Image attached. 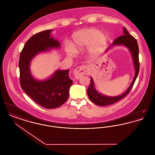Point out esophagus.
I'll return each instance as SVG.
<instances>
[{"instance_id": "obj_1", "label": "esophagus", "mask_w": 155, "mask_h": 155, "mask_svg": "<svg viewBox=\"0 0 155 155\" xmlns=\"http://www.w3.org/2000/svg\"><path fill=\"white\" fill-rule=\"evenodd\" d=\"M87 70H88V68L85 65L81 66V67H78L74 70V76L77 79H78L82 76L86 74L87 72Z\"/></svg>"}]
</instances>
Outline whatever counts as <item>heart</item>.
I'll return each instance as SVG.
<instances>
[{"instance_id":"1","label":"heart","mask_w":155,"mask_h":155,"mask_svg":"<svg viewBox=\"0 0 155 155\" xmlns=\"http://www.w3.org/2000/svg\"><path fill=\"white\" fill-rule=\"evenodd\" d=\"M73 44L66 45V52L69 56H74L76 51L83 49L88 45L89 52L94 53L102 50L106 46L107 38L102 32L95 28H84L75 32L73 35Z\"/></svg>"}]
</instances>
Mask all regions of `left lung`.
I'll use <instances>...</instances> for the list:
<instances>
[{
    "instance_id": "8db88e82",
    "label": "left lung",
    "mask_w": 155,
    "mask_h": 155,
    "mask_svg": "<svg viewBox=\"0 0 155 155\" xmlns=\"http://www.w3.org/2000/svg\"><path fill=\"white\" fill-rule=\"evenodd\" d=\"M123 35H121L116 38L111 46L114 45H124L127 46L131 53L132 54L134 64L135 68V77L131 84L130 87L127 89L125 92L120 95V96H114V97H110L103 95L101 94H99L94 88V83L92 78H91V83L87 90V94L88 95L89 99L95 104L98 106H107L113 103L118 102V101L121 100L126 95H127L131 89L133 88L134 82L136 80L137 76L139 73L140 71V61H139V48L136 39L134 37L130 35L127 30H126L125 27H124ZM107 51V49L106 50Z\"/></svg>"
}]
</instances>
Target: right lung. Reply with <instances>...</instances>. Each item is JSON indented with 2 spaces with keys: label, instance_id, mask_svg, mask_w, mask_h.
I'll use <instances>...</instances> for the list:
<instances>
[{
  "label": "right lung",
  "instance_id": "1",
  "mask_svg": "<svg viewBox=\"0 0 155 155\" xmlns=\"http://www.w3.org/2000/svg\"><path fill=\"white\" fill-rule=\"evenodd\" d=\"M52 31H43L31 37L20 53L18 63L21 88L34 101L46 109L56 108L65 103L73 84L68 70H57L45 81L36 80L31 74L30 62L37 53L60 46L59 41L51 37Z\"/></svg>",
  "mask_w": 155,
  "mask_h": 155
}]
</instances>
